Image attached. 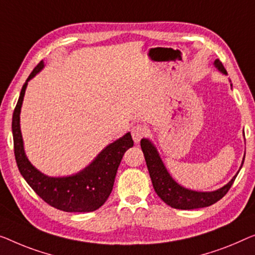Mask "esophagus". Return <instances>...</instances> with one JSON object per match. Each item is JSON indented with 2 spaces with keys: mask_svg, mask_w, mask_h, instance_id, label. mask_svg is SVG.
Listing matches in <instances>:
<instances>
[{
  "mask_svg": "<svg viewBox=\"0 0 255 255\" xmlns=\"http://www.w3.org/2000/svg\"><path fill=\"white\" fill-rule=\"evenodd\" d=\"M147 135V128L143 125H136L131 128V136L135 143H138L144 136Z\"/></svg>",
  "mask_w": 255,
  "mask_h": 255,
  "instance_id": "1",
  "label": "esophagus"
}]
</instances>
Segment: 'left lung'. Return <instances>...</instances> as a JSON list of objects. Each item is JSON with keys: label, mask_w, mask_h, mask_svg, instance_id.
I'll return each instance as SVG.
<instances>
[{"label": "left lung", "mask_w": 255, "mask_h": 255, "mask_svg": "<svg viewBox=\"0 0 255 255\" xmlns=\"http://www.w3.org/2000/svg\"><path fill=\"white\" fill-rule=\"evenodd\" d=\"M214 66L223 74H227L226 68L223 67L222 63L219 59H215ZM233 87V85H231ZM140 147L145 158L147 169L153 184L154 191L160 197L162 201H165L170 207L177 208V210H195V208L207 207L215 204L222 197H225L226 193L229 191V189L233 185L235 178L238 175L244 159H243L241 168L231 180L226 185L220 188L215 191H195L184 187H182L170 176V174L167 170L166 166L162 162L160 155H159L157 147L151 142L149 138H142L140 140ZM245 158V155H244Z\"/></svg>", "instance_id": "obj_1"}]
</instances>
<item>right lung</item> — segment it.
I'll use <instances>...</instances> for the list:
<instances>
[{"label":"right lung","mask_w":255,"mask_h":255,"mask_svg":"<svg viewBox=\"0 0 255 255\" xmlns=\"http://www.w3.org/2000/svg\"><path fill=\"white\" fill-rule=\"evenodd\" d=\"M44 67L43 60L37 64L22 86L12 116L14 157L18 169L28 185L45 203L64 212L96 211L109 198L115 184L118 167L124 153L134 145L130 132L110 143L90 164L77 174L68 176H48L36 169L26 157L20 130V111L28 81Z\"/></svg>","instance_id":"obj_1"}]
</instances>
